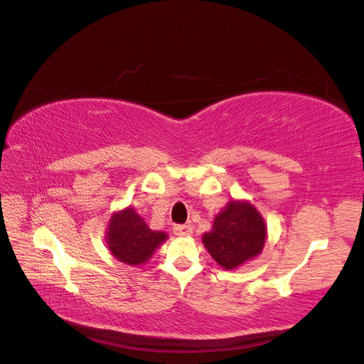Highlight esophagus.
Instances as JSON below:
<instances>
[{
  "mask_svg": "<svg viewBox=\"0 0 364 364\" xmlns=\"http://www.w3.org/2000/svg\"><path fill=\"white\" fill-rule=\"evenodd\" d=\"M193 226H190V225H176L174 228H173V232H174V235H179V237H188V235H191L193 234Z\"/></svg>",
  "mask_w": 364,
  "mask_h": 364,
  "instance_id": "34e87169",
  "label": "esophagus"
}]
</instances>
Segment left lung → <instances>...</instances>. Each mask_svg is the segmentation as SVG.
<instances>
[{
  "label": "left lung",
  "mask_w": 364,
  "mask_h": 364,
  "mask_svg": "<svg viewBox=\"0 0 364 364\" xmlns=\"http://www.w3.org/2000/svg\"><path fill=\"white\" fill-rule=\"evenodd\" d=\"M266 240L267 225L261 213L249 200L234 199L215 215L202 243L218 266L234 270L258 257Z\"/></svg>",
  "instance_id": "8db88e82"
}]
</instances>
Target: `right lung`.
Here are the masks:
<instances>
[{"instance_id":"right-lung-1","label":"right lung","mask_w":364,"mask_h":364,"mask_svg":"<svg viewBox=\"0 0 364 364\" xmlns=\"http://www.w3.org/2000/svg\"><path fill=\"white\" fill-rule=\"evenodd\" d=\"M106 245L112 255L129 266L146 264L168 235L147 226L134 208L127 206L111 215L106 229Z\"/></svg>"}]
</instances>
